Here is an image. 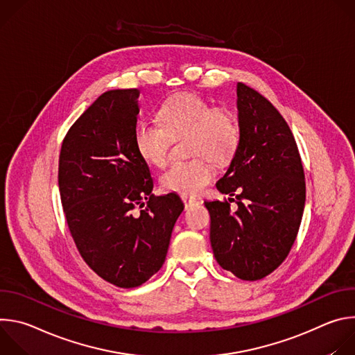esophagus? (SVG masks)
Wrapping results in <instances>:
<instances>
[{
	"label": "esophagus",
	"mask_w": 355,
	"mask_h": 355,
	"mask_svg": "<svg viewBox=\"0 0 355 355\" xmlns=\"http://www.w3.org/2000/svg\"><path fill=\"white\" fill-rule=\"evenodd\" d=\"M181 199H182V202H184V205H185V209H188L189 207H192L193 204H196V199H193V198H188V196H181Z\"/></svg>",
	"instance_id": "esophagus-1"
}]
</instances>
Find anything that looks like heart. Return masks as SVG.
Here are the masks:
<instances>
[{
	"instance_id": "1",
	"label": "heart",
	"mask_w": 355,
	"mask_h": 355,
	"mask_svg": "<svg viewBox=\"0 0 355 355\" xmlns=\"http://www.w3.org/2000/svg\"><path fill=\"white\" fill-rule=\"evenodd\" d=\"M160 126L140 123L135 129V147L140 159L163 167L171 140L184 137L185 153L193 156L173 163L162 175V185L182 196H195L215 177L216 166H226L236 155L240 128L227 107H212L209 101L193 92L170 96L157 112Z\"/></svg>"
}]
</instances>
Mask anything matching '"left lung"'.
<instances>
[{"label": "left lung", "mask_w": 355, "mask_h": 355, "mask_svg": "<svg viewBox=\"0 0 355 355\" xmlns=\"http://www.w3.org/2000/svg\"><path fill=\"white\" fill-rule=\"evenodd\" d=\"M240 143L216 188L229 199L205 202L219 266L244 281L277 270L289 254L305 208V173L295 137L270 101L237 84ZM236 201L233 213L230 202Z\"/></svg>", "instance_id": "left-lung-1"}]
</instances>
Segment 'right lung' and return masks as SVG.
Listing matches in <instances>:
<instances>
[{
	"mask_svg": "<svg viewBox=\"0 0 355 355\" xmlns=\"http://www.w3.org/2000/svg\"><path fill=\"white\" fill-rule=\"evenodd\" d=\"M137 88L99 95L73 123L59 157V189L71 237L88 267L119 288H136L163 266L180 196L151 193L137 155Z\"/></svg>",
	"mask_w": 355,
	"mask_h": 355,
	"instance_id": "1",
	"label": "right lung"
}]
</instances>
